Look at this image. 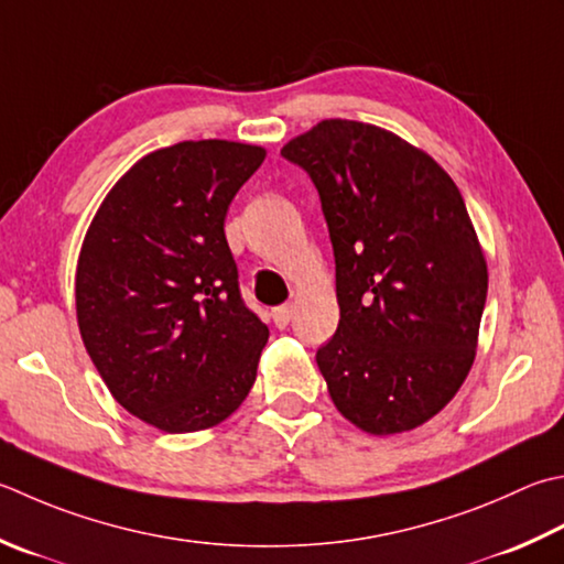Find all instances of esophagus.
<instances>
[{
  "instance_id": "1",
  "label": "esophagus",
  "mask_w": 564,
  "mask_h": 564,
  "mask_svg": "<svg viewBox=\"0 0 564 564\" xmlns=\"http://www.w3.org/2000/svg\"><path fill=\"white\" fill-rule=\"evenodd\" d=\"M271 317H273V325L275 327H289V323L293 319V305L291 303H285V305H279V307H273L271 311Z\"/></svg>"
}]
</instances>
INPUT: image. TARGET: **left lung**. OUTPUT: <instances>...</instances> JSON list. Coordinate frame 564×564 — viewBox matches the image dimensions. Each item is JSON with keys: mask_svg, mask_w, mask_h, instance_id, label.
<instances>
[{"mask_svg": "<svg viewBox=\"0 0 564 564\" xmlns=\"http://www.w3.org/2000/svg\"><path fill=\"white\" fill-rule=\"evenodd\" d=\"M281 156L311 175L335 251L339 325L315 359L337 411L371 435L423 425L465 383L487 303L462 193L361 121H319Z\"/></svg>", "mask_w": 564, "mask_h": 564, "instance_id": "left-lung-1", "label": "left lung"}]
</instances>
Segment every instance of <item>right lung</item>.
Wrapping results in <instances>:
<instances>
[{"label":"right lung","instance_id":"obj_1","mask_svg":"<svg viewBox=\"0 0 564 564\" xmlns=\"http://www.w3.org/2000/svg\"><path fill=\"white\" fill-rule=\"evenodd\" d=\"M267 151L181 141L131 165L97 209L75 275L77 325L107 389L165 433L247 399L269 327L247 307L227 207Z\"/></svg>","mask_w":564,"mask_h":564}]
</instances>
